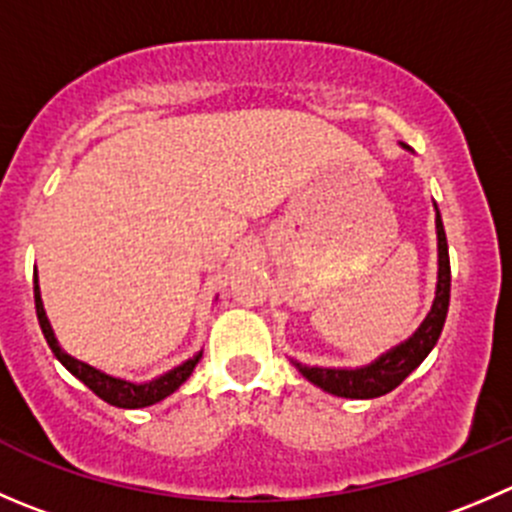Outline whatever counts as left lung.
Returning <instances> with one entry per match:
<instances>
[{
    "label": "left lung",
    "instance_id": "obj_1",
    "mask_svg": "<svg viewBox=\"0 0 512 512\" xmlns=\"http://www.w3.org/2000/svg\"><path fill=\"white\" fill-rule=\"evenodd\" d=\"M435 205V202H433ZM435 235H438V282H435V300L425 320L420 322L418 330L403 340L400 345L390 347L372 362L360 367H312L292 360L305 380L317 385L325 393L337 395V398L350 400H372L380 395H388L395 390L438 342L443 332L445 317H448L450 305V257L448 240H445V227L440 220V210L435 205Z\"/></svg>",
    "mask_w": 512,
    "mask_h": 512
}]
</instances>
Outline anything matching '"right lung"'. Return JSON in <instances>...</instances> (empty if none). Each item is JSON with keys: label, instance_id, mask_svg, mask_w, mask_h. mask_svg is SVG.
Listing matches in <instances>:
<instances>
[{"label": "right lung", "instance_id": "1", "mask_svg": "<svg viewBox=\"0 0 512 512\" xmlns=\"http://www.w3.org/2000/svg\"><path fill=\"white\" fill-rule=\"evenodd\" d=\"M34 305H37V320L39 327L44 332V340L47 345L52 347L54 357L77 377L79 382H84L89 390H92L97 398H102L104 403L114 405V408H127V410H137V408H147V405H155L160 400H165L167 395L175 393L180 388L182 382L192 375L195 365L200 362L202 350L195 352L190 360H185L182 365L172 367V370L162 372L160 377H152L147 382H132V380H124V377H114L109 372L99 370V367L89 365V362L77 360L72 357L69 352L62 350L59 345L57 335H54L52 325H49V317L44 312V302H42V292H39V280H37V272H34Z\"/></svg>", "mask_w": 512, "mask_h": 512}]
</instances>
